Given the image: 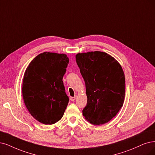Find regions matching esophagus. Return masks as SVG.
I'll return each mask as SVG.
<instances>
[{"instance_id":"obj_1","label":"esophagus","mask_w":155,"mask_h":155,"mask_svg":"<svg viewBox=\"0 0 155 155\" xmlns=\"http://www.w3.org/2000/svg\"><path fill=\"white\" fill-rule=\"evenodd\" d=\"M76 98H77V96H73V97H71L70 98V100L71 101H74L76 100Z\"/></svg>"}]
</instances>
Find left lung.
Listing matches in <instances>:
<instances>
[{
  "mask_svg": "<svg viewBox=\"0 0 155 155\" xmlns=\"http://www.w3.org/2000/svg\"><path fill=\"white\" fill-rule=\"evenodd\" d=\"M76 61L87 97L83 116L91 124H105L123 105L125 77L122 67L114 57L98 51L78 54Z\"/></svg>",
  "mask_w": 155,
  "mask_h": 155,
  "instance_id": "8db88e82",
  "label": "left lung"
}]
</instances>
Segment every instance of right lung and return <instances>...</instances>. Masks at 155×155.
I'll return each instance as SVG.
<instances>
[{"instance_id": "obj_1", "label": "right lung", "mask_w": 155, "mask_h": 155, "mask_svg": "<svg viewBox=\"0 0 155 155\" xmlns=\"http://www.w3.org/2000/svg\"><path fill=\"white\" fill-rule=\"evenodd\" d=\"M68 62L65 54L43 52L31 62L25 72V105L31 116L43 124H54L64 115L69 98L62 78Z\"/></svg>"}]
</instances>
